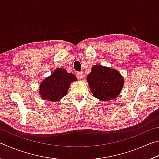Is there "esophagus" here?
Here are the masks:
<instances>
[{
    "instance_id": "obj_1",
    "label": "esophagus",
    "mask_w": 159,
    "mask_h": 159,
    "mask_svg": "<svg viewBox=\"0 0 159 159\" xmlns=\"http://www.w3.org/2000/svg\"><path fill=\"white\" fill-rule=\"evenodd\" d=\"M83 76H84V75H83V73L82 71H79L76 74L78 79H82V78H83Z\"/></svg>"
}]
</instances>
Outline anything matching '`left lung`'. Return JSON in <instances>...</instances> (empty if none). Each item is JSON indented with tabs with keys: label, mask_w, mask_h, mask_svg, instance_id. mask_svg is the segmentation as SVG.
Listing matches in <instances>:
<instances>
[{
	"label": "left lung",
	"mask_w": 159,
	"mask_h": 159,
	"mask_svg": "<svg viewBox=\"0 0 159 159\" xmlns=\"http://www.w3.org/2000/svg\"><path fill=\"white\" fill-rule=\"evenodd\" d=\"M87 80L93 96L102 101H109L116 98L124 82L116 70L100 65L93 67Z\"/></svg>",
	"instance_id": "1"
}]
</instances>
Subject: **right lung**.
<instances>
[{
  "label": "right lung",
  "instance_id": "1",
  "mask_svg": "<svg viewBox=\"0 0 159 159\" xmlns=\"http://www.w3.org/2000/svg\"><path fill=\"white\" fill-rule=\"evenodd\" d=\"M76 80L74 74L67 73L63 68H59L41 83L39 93L41 98L50 102H57L65 96L70 83Z\"/></svg>",
  "mask_w": 159,
  "mask_h": 159
}]
</instances>
